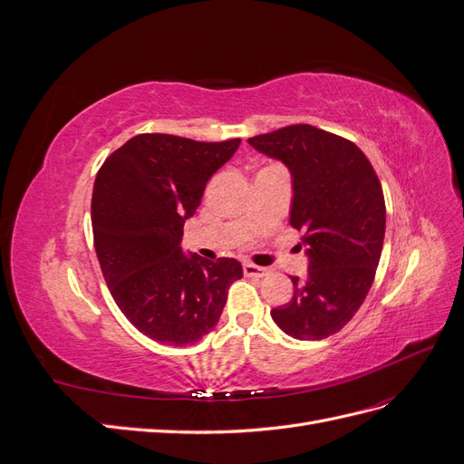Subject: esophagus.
<instances>
[{"instance_id": "esophagus-1", "label": "esophagus", "mask_w": 464, "mask_h": 464, "mask_svg": "<svg viewBox=\"0 0 464 464\" xmlns=\"http://www.w3.org/2000/svg\"><path fill=\"white\" fill-rule=\"evenodd\" d=\"M244 275L246 276H257V278H263L269 275V269L266 266H257L254 263H244Z\"/></svg>"}]
</instances>
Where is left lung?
<instances>
[{
  "label": "left lung",
  "mask_w": 464,
  "mask_h": 464,
  "mask_svg": "<svg viewBox=\"0 0 464 464\" xmlns=\"http://www.w3.org/2000/svg\"><path fill=\"white\" fill-rule=\"evenodd\" d=\"M292 174L290 224L307 246V275L292 276L294 296L271 317L298 341L341 331L372 288L385 237L379 178L353 141L307 123L247 139Z\"/></svg>",
  "instance_id": "left-lung-1"
}]
</instances>
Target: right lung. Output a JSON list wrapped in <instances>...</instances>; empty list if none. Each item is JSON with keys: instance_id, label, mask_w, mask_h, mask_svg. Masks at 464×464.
<instances>
[{"instance_id": "obj_1", "label": "right lung", "mask_w": 464, "mask_h": 464, "mask_svg": "<svg viewBox=\"0 0 464 464\" xmlns=\"http://www.w3.org/2000/svg\"><path fill=\"white\" fill-rule=\"evenodd\" d=\"M240 139L201 143L141 133L114 150L94 179L91 217L98 263L131 325L168 346H188L215 329L240 261L215 263L179 247L184 222L207 181Z\"/></svg>"}]
</instances>
